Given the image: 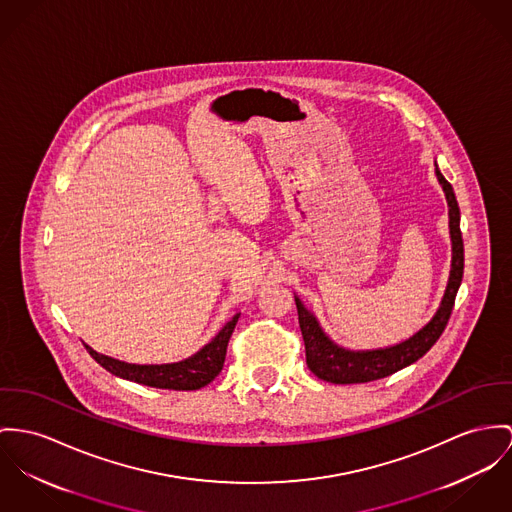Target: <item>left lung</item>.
<instances>
[{"label": "left lung", "instance_id": "obj_1", "mask_svg": "<svg viewBox=\"0 0 512 512\" xmlns=\"http://www.w3.org/2000/svg\"><path fill=\"white\" fill-rule=\"evenodd\" d=\"M434 173L438 183L442 185V191L448 202V218H450L448 226H450V239H452L450 278L436 314L423 329H419L413 337H409L399 345L386 347V349H374V351H349L335 345L323 333L315 315L304 308L298 296H294L296 308H298V321H300V329L306 345V362H308V368L319 380H325L331 384H362V382L386 378L397 370L417 362L423 354L429 353L431 347L438 341V337L442 335L452 314L454 300L464 276V239L460 232V208H458L454 189L444 179L438 165Z\"/></svg>", "mask_w": 512, "mask_h": 512}]
</instances>
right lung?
Returning a JSON list of instances; mask_svg holds the SVG:
<instances>
[{
    "instance_id": "1",
    "label": "right lung",
    "mask_w": 512,
    "mask_h": 512,
    "mask_svg": "<svg viewBox=\"0 0 512 512\" xmlns=\"http://www.w3.org/2000/svg\"><path fill=\"white\" fill-rule=\"evenodd\" d=\"M237 319L239 314L234 315L220 329V333L208 345H204L197 354L173 364H128L117 358L99 354L87 345L85 349L105 370H109L118 378H124L142 386L161 388V390H177V392L200 390L208 386L222 372L224 360H226V349L236 329Z\"/></svg>"
}]
</instances>
